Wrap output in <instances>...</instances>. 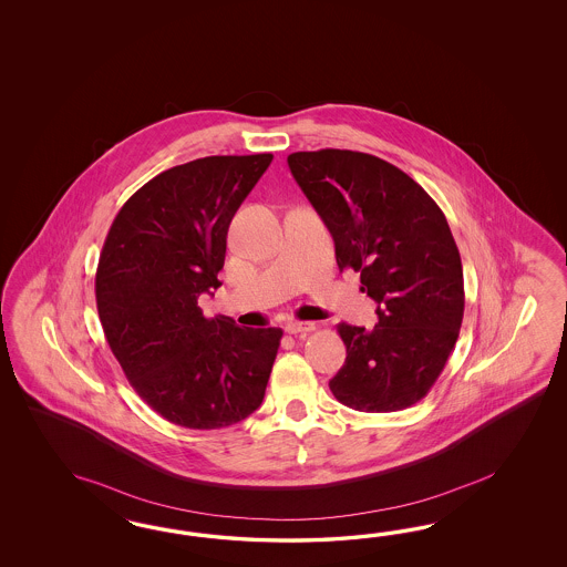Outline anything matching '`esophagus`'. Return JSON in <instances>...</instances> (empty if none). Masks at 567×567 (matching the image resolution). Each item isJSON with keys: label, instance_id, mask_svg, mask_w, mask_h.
<instances>
[{"label": "esophagus", "instance_id": "obj_1", "mask_svg": "<svg viewBox=\"0 0 567 567\" xmlns=\"http://www.w3.org/2000/svg\"><path fill=\"white\" fill-rule=\"evenodd\" d=\"M285 330H287L289 334H301V332L316 330V324H313V322H297V320H291V322L285 324Z\"/></svg>", "mask_w": 567, "mask_h": 567}]
</instances>
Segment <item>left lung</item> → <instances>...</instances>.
<instances>
[{
  "label": "left lung",
  "instance_id": "obj_1",
  "mask_svg": "<svg viewBox=\"0 0 567 567\" xmlns=\"http://www.w3.org/2000/svg\"><path fill=\"white\" fill-rule=\"evenodd\" d=\"M327 224L339 270L378 303L372 330L341 322L344 365L330 391L358 412L405 410L429 395L464 320V270L445 214L412 176L349 150L287 157Z\"/></svg>",
  "mask_w": 567,
  "mask_h": 567
}]
</instances>
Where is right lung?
<instances>
[{
  "instance_id": "1",
  "label": "right lung",
  "mask_w": 567,
  "mask_h": 567,
  "mask_svg": "<svg viewBox=\"0 0 567 567\" xmlns=\"http://www.w3.org/2000/svg\"><path fill=\"white\" fill-rule=\"evenodd\" d=\"M272 154L209 155L164 171L121 207L103 243V334L138 396L176 426H233L258 410L280 328L206 318L228 226Z\"/></svg>"
}]
</instances>
